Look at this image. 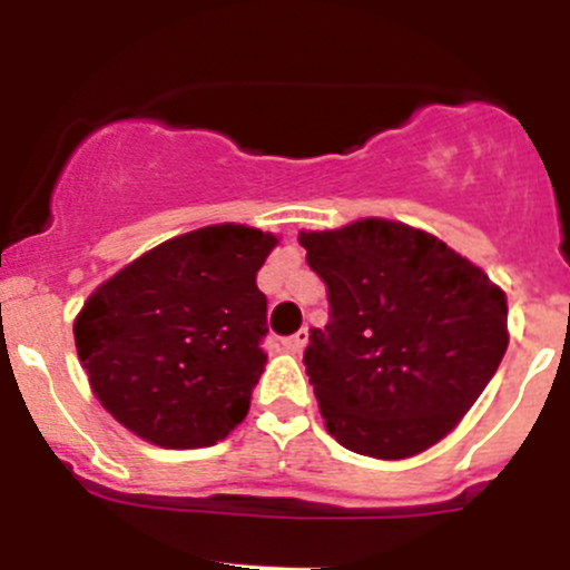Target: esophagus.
<instances>
[{"mask_svg": "<svg viewBox=\"0 0 570 570\" xmlns=\"http://www.w3.org/2000/svg\"><path fill=\"white\" fill-rule=\"evenodd\" d=\"M284 343L286 351H292V354H297V351H303V345L309 343V328H301V332L289 334V337L281 340Z\"/></svg>", "mask_w": 570, "mask_h": 570, "instance_id": "esophagus-1", "label": "esophagus"}]
</instances>
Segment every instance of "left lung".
Wrapping results in <instances>:
<instances>
[{
	"instance_id": "obj_1",
	"label": "left lung",
	"mask_w": 570,
	"mask_h": 570,
	"mask_svg": "<svg viewBox=\"0 0 570 570\" xmlns=\"http://www.w3.org/2000/svg\"><path fill=\"white\" fill-rule=\"evenodd\" d=\"M328 323L303 351L326 428L345 450L407 459L444 439L507 354V297L424 230L363 219L301 233Z\"/></svg>"
}]
</instances>
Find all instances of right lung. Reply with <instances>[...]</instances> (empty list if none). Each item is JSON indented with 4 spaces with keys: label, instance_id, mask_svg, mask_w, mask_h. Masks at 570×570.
Wrapping results in <instances>:
<instances>
[{
    "label": "right lung",
    "instance_id": "add662e5",
    "mask_svg": "<svg viewBox=\"0 0 570 570\" xmlns=\"http://www.w3.org/2000/svg\"><path fill=\"white\" fill-rule=\"evenodd\" d=\"M275 244L255 227H202L95 289L76 321V348L117 422L157 446L190 450L247 416L269 332L255 273Z\"/></svg>",
    "mask_w": 570,
    "mask_h": 570
}]
</instances>
